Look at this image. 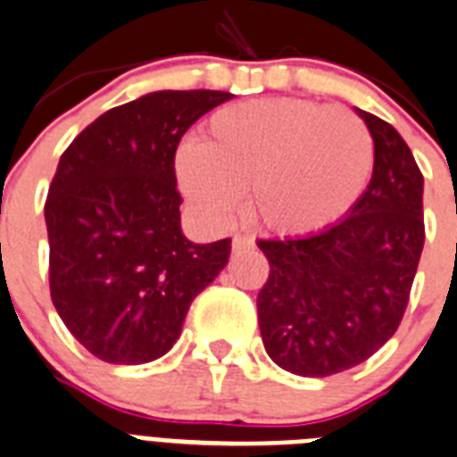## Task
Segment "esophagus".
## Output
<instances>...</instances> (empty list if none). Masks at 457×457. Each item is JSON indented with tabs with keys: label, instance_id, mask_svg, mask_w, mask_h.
Here are the masks:
<instances>
[{
	"label": "esophagus",
	"instance_id": "34e87169",
	"mask_svg": "<svg viewBox=\"0 0 457 457\" xmlns=\"http://www.w3.org/2000/svg\"><path fill=\"white\" fill-rule=\"evenodd\" d=\"M251 248H253V239H248V237L244 235H235V239H232V251L244 253V251H251Z\"/></svg>",
	"mask_w": 457,
	"mask_h": 457
}]
</instances>
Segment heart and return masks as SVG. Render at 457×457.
<instances>
[{
	"label": "heart",
	"mask_w": 457,
	"mask_h": 457,
	"mask_svg": "<svg viewBox=\"0 0 457 457\" xmlns=\"http://www.w3.org/2000/svg\"><path fill=\"white\" fill-rule=\"evenodd\" d=\"M374 141L353 111L306 99H258L211 116L202 141L176 153V179L209 222H225L248 193L253 220L300 237L339 220L365 193Z\"/></svg>",
	"instance_id": "obj_1"
}]
</instances>
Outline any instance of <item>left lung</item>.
Here are the masks:
<instances>
[{
	"label": "left lung",
	"mask_w": 457,
	"mask_h": 457,
	"mask_svg": "<svg viewBox=\"0 0 457 457\" xmlns=\"http://www.w3.org/2000/svg\"><path fill=\"white\" fill-rule=\"evenodd\" d=\"M374 141L367 190L335 225L258 241L270 278L258 295L264 351L297 377L365 362L400 328L423 253V174L400 132L355 109Z\"/></svg>",
	"instance_id": "left-lung-1"
}]
</instances>
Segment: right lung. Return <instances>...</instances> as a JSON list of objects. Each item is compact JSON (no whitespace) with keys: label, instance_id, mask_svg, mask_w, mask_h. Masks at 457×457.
Returning a JSON list of instances; mask_svg holds the SVG:
<instances>
[{"label":"right lung","instance_id":"add662e5","mask_svg":"<svg viewBox=\"0 0 457 457\" xmlns=\"http://www.w3.org/2000/svg\"><path fill=\"white\" fill-rule=\"evenodd\" d=\"M220 90H157L106 111L60 157L46 199L51 297L67 329L111 365H145L229 260V239L181 229L176 145Z\"/></svg>","mask_w":457,"mask_h":457}]
</instances>
